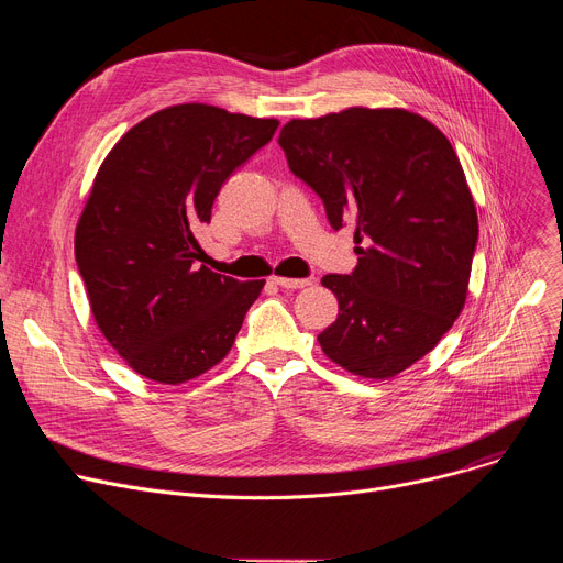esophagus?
Here are the masks:
<instances>
[{"label": "esophagus", "mask_w": 563, "mask_h": 563, "mask_svg": "<svg viewBox=\"0 0 563 563\" xmlns=\"http://www.w3.org/2000/svg\"><path fill=\"white\" fill-rule=\"evenodd\" d=\"M274 283L283 289H301V287H308L312 280L310 278H280V276H276Z\"/></svg>", "instance_id": "34e87169"}]
</instances>
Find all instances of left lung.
<instances>
[{
    "label": "left lung",
    "instance_id": "8db88e82",
    "mask_svg": "<svg viewBox=\"0 0 563 563\" xmlns=\"http://www.w3.org/2000/svg\"><path fill=\"white\" fill-rule=\"evenodd\" d=\"M278 143L329 223H356V269L321 278L340 306L317 338L321 351L353 376L393 378L427 356L465 306L479 221L454 147L399 107L294 118Z\"/></svg>",
    "mask_w": 563,
    "mask_h": 563
}]
</instances>
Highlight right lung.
Here are the masks:
<instances>
[{
    "label": "right lung",
    "mask_w": 563,
    "mask_h": 563,
    "mask_svg": "<svg viewBox=\"0 0 563 563\" xmlns=\"http://www.w3.org/2000/svg\"><path fill=\"white\" fill-rule=\"evenodd\" d=\"M280 123L187 102L143 118L98 168L75 230L93 319L136 374L180 386L219 365L264 280L198 264L221 185Z\"/></svg>",
    "instance_id": "right-lung-1"
}]
</instances>
